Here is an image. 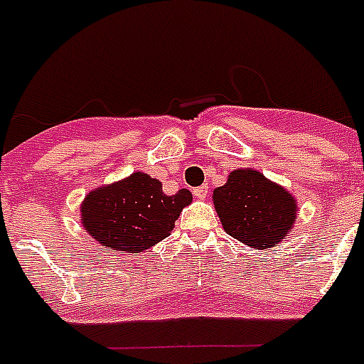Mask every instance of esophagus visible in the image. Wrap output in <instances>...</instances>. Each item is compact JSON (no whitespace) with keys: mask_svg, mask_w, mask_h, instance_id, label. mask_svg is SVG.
<instances>
[{"mask_svg":"<svg viewBox=\"0 0 364 364\" xmlns=\"http://www.w3.org/2000/svg\"><path fill=\"white\" fill-rule=\"evenodd\" d=\"M192 194H194V196H196L198 200H203V198H208L209 187H205V185H203V187L194 188V191H192Z\"/></svg>","mask_w":364,"mask_h":364,"instance_id":"esophagus-1","label":"esophagus"}]
</instances>
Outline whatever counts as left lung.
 Returning <instances> with one entry per match:
<instances>
[{
  "mask_svg": "<svg viewBox=\"0 0 364 364\" xmlns=\"http://www.w3.org/2000/svg\"><path fill=\"white\" fill-rule=\"evenodd\" d=\"M213 203L228 235L256 250L273 249L295 220V200L288 191L254 170H235Z\"/></svg>",
  "mask_w": 364,
  "mask_h": 364,
  "instance_id": "left-lung-1",
  "label": "left lung"
}]
</instances>
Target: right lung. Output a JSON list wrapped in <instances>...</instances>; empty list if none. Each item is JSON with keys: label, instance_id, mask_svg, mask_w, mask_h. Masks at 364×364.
<instances>
[{"label": "right lung", "instance_id": "obj_1", "mask_svg": "<svg viewBox=\"0 0 364 364\" xmlns=\"http://www.w3.org/2000/svg\"><path fill=\"white\" fill-rule=\"evenodd\" d=\"M191 202L187 188L166 196L159 179L136 172L90 192L82 203V224L114 252H141L172 233L179 213Z\"/></svg>", "mask_w": 364, "mask_h": 364}]
</instances>
